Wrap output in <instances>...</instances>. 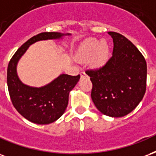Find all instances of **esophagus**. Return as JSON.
I'll return each mask as SVG.
<instances>
[{"label": "esophagus", "mask_w": 156, "mask_h": 156, "mask_svg": "<svg viewBox=\"0 0 156 156\" xmlns=\"http://www.w3.org/2000/svg\"><path fill=\"white\" fill-rule=\"evenodd\" d=\"M86 76V72H84V71H81V72H80V76H81V77Z\"/></svg>", "instance_id": "1"}]
</instances>
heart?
<instances>
[{"instance_id": "b5f03b06", "label": "heart", "mask_w": 156, "mask_h": 156, "mask_svg": "<svg viewBox=\"0 0 156 156\" xmlns=\"http://www.w3.org/2000/svg\"><path fill=\"white\" fill-rule=\"evenodd\" d=\"M110 47L106 41L100 42L95 38L86 40L81 44L76 53V59L80 62L90 61L92 66L100 67L107 61Z\"/></svg>"}]
</instances>
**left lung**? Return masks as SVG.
Here are the masks:
<instances>
[{
    "label": "left lung",
    "instance_id": "1",
    "mask_svg": "<svg viewBox=\"0 0 156 156\" xmlns=\"http://www.w3.org/2000/svg\"><path fill=\"white\" fill-rule=\"evenodd\" d=\"M113 54L103 66L86 70L92 82L91 99L102 114L122 117L141 101L146 90L147 66L143 55L125 36L109 31Z\"/></svg>",
    "mask_w": 156,
    "mask_h": 156
}]
</instances>
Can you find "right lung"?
Segmentation results:
<instances>
[{"mask_svg": "<svg viewBox=\"0 0 156 156\" xmlns=\"http://www.w3.org/2000/svg\"><path fill=\"white\" fill-rule=\"evenodd\" d=\"M63 36L64 34L59 32H42L33 36L18 49L8 64L7 86L12 105L24 118L33 123L47 125L64 114L69 93L76 86L80 76L62 74L48 85L36 88L24 85L19 80L16 65L31 44L43 40L59 39Z\"/></svg>", "mask_w": 156, "mask_h": 156, "instance_id": "add662e5", "label": "right lung"}]
</instances>
